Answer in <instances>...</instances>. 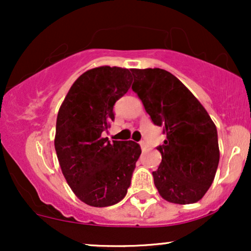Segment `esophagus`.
<instances>
[{
    "mask_svg": "<svg viewBox=\"0 0 251 251\" xmlns=\"http://www.w3.org/2000/svg\"><path fill=\"white\" fill-rule=\"evenodd\" d=\"M140 148H142V150L143 151H146V144H145V142H140Z\"/></svg>",
    "mask_w": 251,
    "mask_h": 251,
    "instance_id": "obj_1",
    "label": "esophagus"
}]
</instances>
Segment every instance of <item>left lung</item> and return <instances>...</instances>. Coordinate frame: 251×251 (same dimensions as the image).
<instances>
[{"label":"left lung","mask_w":251,"mask_h":251,"mask_svg":"<svg viewBox=\"0 0 251 251\" xmlns=\"http://www.w3.org/2000/svg\"><path fill=\"white\" fill-rule=\"evenodd\" d=\"M131 72L132 89L154 125L166 133V140L157 148L162 163L152 172L155 188L170 203H196L206 194L217 171V128L197 98L174 74L160 68Z\"/></svg>","instance_id":"1"}]
</instances>
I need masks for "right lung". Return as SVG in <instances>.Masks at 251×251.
<instances>
[{
  "label": "right lung",
  "instance_id": "obj_1",
  "mask_svg": "<svg viewBox=\"0 0 251 251\" xmlns=\"http://www.w3.org/2000/svg\"><path fill=\"white\" fill-rule=\"evenodd\" d=\"M131 83L126 68L89 70L72 85L57 113L54 145L60 168L76 197L91 206L105 208L125 197L142 153L132 140L109 142L101 135Z\"/></svg>",
  "mask_w": 251,
  "mask_h": 251
}]
</instances>
